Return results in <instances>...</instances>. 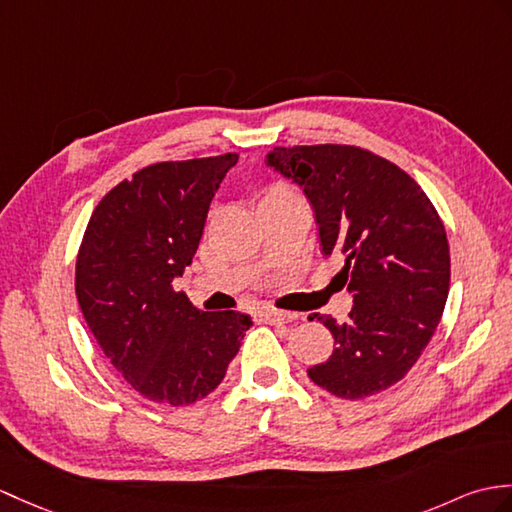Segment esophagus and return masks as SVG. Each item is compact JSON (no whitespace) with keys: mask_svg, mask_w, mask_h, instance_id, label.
<instances>
[{"mask_svg":"<svg viewBox=\"0 0 512 512\" xmlns=\"http://www.w3.org/2000/svg\"><path fill=\"white\" fill-rule=\"evenodd\" d=\"M261 318H264L266 323H292L296 316L290 312H281V310H266V312H261Z\"/></svg>","mask_w":512,"mask_h":512,"instance_id":"1","label":"esophagus"}]
</instances>
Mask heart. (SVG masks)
<instances>
[{
  "instance_id": "b5f03b06",
  "label": "heart",
  "mask_w": 512,
  "mask_h": 512,
  "mask_svg": "<svg viewBox=\"0 0 512 512\" xmlns=\"http://www.w3.org/2000/svg\"><path fill=\"white\" fill-rule=\"evenodd\" d=\"M288 196H296L294 189H292V187H288V185H281V183H277V185H270V187H268V192H266L264 200H272V198H288Z\"/></svg>"
}]
</instances>
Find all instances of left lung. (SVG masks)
I'll list each match as a JSON object with an SVG mask.
<instances>
[{
  "mask_svg": "<svg viewBox=\"0 0 512 512\" xmlns=\"http://www.w3.org/2000/svg\"><path fill=\"white\" fill-rule=\"evenodd\" d=\"M268 163L303 187L325 255H340L353 292L347 323L316 316L334 353L307 375L340 399H366L408 375L430 344L449 292L445 224L399 165L347 144L272 148Z\"/></svg>",
  "mask_w": 512,
  "mask_h": 512,
  "instance_id": "left-lung-1",
  "label": "left lung"
}]
</instances>
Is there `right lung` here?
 I'll list each match as a JSON object with an SVG mask.
<instances>
[{
    "label": "right lung",
    "mask_w": 512,
    "mask_h": 512,
    "mask_svg": "<svg viewBox=\"0 0 512 512\" xmlns=\"http://www.w3.org/2000/svg\"><path fill=\"white\" fill-rule=\"evenodd\" d=\"M237 154L159 161L93 209L76 259V296L104 355L141 397L189 406L227 373L248 314L200 312L174 277L192 264L211 198Z\"/></svg>",
    "instance_id": "obj_1"
}]
</instances>
